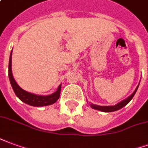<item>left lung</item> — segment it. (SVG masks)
<instances>
[{
  "label": "left lung",
  "instance_id": "1",
  "mask_svg": "<svg viewBox=\"0 0 148 148\" xmlns=\"http://www.w3.org/2000/svg\"><path fill=\"white\" fill-rule=\"evenodd\" d=\"M139 85H140V83L137 85V87L136 88L135 91L132 92L131 95H130L129 97H127L126 99H123L122 101L119 102V103H117L114 106H99V105H96L93 104V103H90L91 108H92V109H95V110H100V111H103V112H112V111H115V110H120L121 108H124L125 105H127L130 102V100L132 99V97L134 96L135 93L136 92V91H137V88L139 87Z\"/></svg>",
  "mask_w": 148,
  "mask_h": 148
}]
</instances>
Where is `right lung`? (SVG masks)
I'll use <instances>...</instances> for the list:
<instances>
[{"instance_id": "add662e5", "label": "right lung", "mask_w": 148, "mask_h": 148, "mask_svg": "<svg viewBox=\"0 0 148 148\" xmlns=\"http://www.w3.org/2000/svg\"><path fill=\"white\" fill-rule=\"evenodd\" d=\"M12 50L10 54L9 63H8V77H9L11 85L18 99L25 103L30 105V106H34V107L49 106V105L53 104L54 103L57 101L60 96L61 85H59L57 90L54 93L50 94L48 96H41V95H36L31 92H28L23 89L16 83V80L13 77L12 71Z\"/></svg>"}]
</instances>
